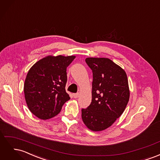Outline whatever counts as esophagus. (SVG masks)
I'll return each instance as SVG.
<instances>
[{"mask_svg": "<svg viewBox=\"0 0 160 160\" xmlns=\"http://www.w3.org/2000/svg\"><path fill=\"white\" fill-rule=\"evenodd\" d=\"M72 96H73L74 98H78L79 97V93H73L72 94Z\"/></svg>", "mask_w": 160, "mask_h": 160, "instance_id": "esophagus-1", "label": "esophagus"}]
</instances>
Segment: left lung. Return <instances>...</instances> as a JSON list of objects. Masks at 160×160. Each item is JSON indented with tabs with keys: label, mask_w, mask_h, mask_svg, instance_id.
Masks as SVG:
<instances>
[{
	"label": "left lung",
	"mask_w": 160,
	"mask_h": 160,
	"mask_svg": "<svg viewBox=\"0 0 160 160\" xmlns=\"http://www.w3.org/2000/svg\"><path fill=\"white\" fill-rule=\"evenodd\" d=\"M93 71L92 100L82 109L81 118L88 129L101 132L109 128L122 115L129 99L127 74L108 58H86Z\"/></svg>",
	"instance_id": "obj_1"
}]
</instances>
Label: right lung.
<instances>
[{
  "mask_svg": "<svg viewBox=\"0 0 160 160\" xmlns=\"http://www.w3.org/2000/svg\"><path fill=\"white\" fill-rule=\"evenodd\" d=\"M75 57L47 56L35 62L28 71L24 93L28 108L38 118L46 120L55 117L70 99L65 91L67 67Z\"/></svg>",
  "mask_w": 160,
  "mask_h": 160,
  "instance_id": "add662e5",
  "label": "right lung"
}]
</instances>
